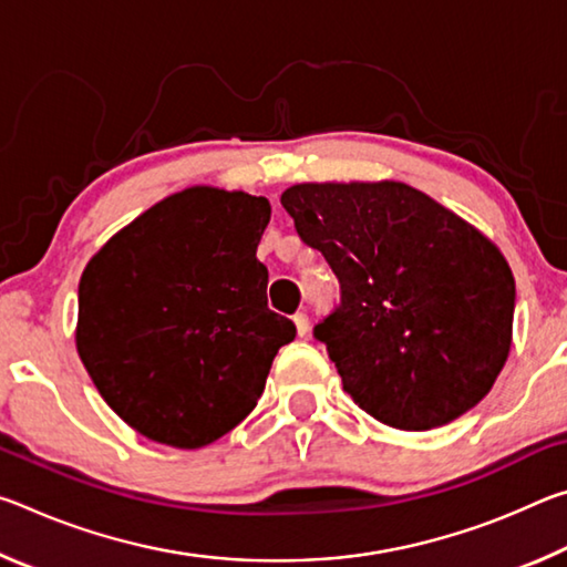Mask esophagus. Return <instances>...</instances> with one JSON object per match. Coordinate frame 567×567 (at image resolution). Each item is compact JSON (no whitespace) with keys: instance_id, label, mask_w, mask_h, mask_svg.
<instances>
[{"instance_id":"esophagus-1","label":"esophagus","mask_w":567,"mask_h":567,"mask_svg":"<svg viewBox=\"0 0 567 567\" xmlns=\"http://www.w3.org/2000/svg\"><path fill=\"white\" fill-rule=\"evenodd\" d=\"M292 322H295V328H297V334H300V338H305L307 330H310V320H307V315L305 312H297L295 318H292Z\"/></svg>"}]
</instances>
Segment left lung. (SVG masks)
Wrapping results in <instances>:
<instances>
[{"label":"left lung","mask_w":567,"mask_h":567,"mask_svg":"<svg viewBox=\"0 0 567 567\" xmlns=\"http://www.w3.org/2000/svg\"><path fill=\"white\" fill-rule=\"evenodd\" d=\"M280 203L340 280L342 305L315 338L354 405L422 433L493 390L513 344L515 277L491 237L395 179L302 182Z\"/></svg>","instance_id":"1"}]
</instances>
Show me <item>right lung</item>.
Segmentation results:
<instances>
[{
    "label": "right lung",
    "instance_id": "1",
    "mask_svg": "<svg viewBox=\"0 0 567 567\" xmlns=\"http://www.w3.org/2000/svg\"><path fill=\"white\" fill-rule=\"evenodd\" d=\"M270 203L192 185L90 257L74 344L104 402L155 443L197 450L260 400L295 324L267 307L257 260Z\"/></svg>",
    "mask_w": 567,
    "mask_h": 567
}]
</instances>
